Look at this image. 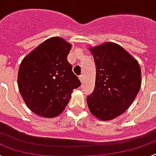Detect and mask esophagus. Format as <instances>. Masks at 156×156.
Masks as SVG:
<instances>
[{"label":"esophagus","instance_id":"esophagus-1","mask_svg":"<svg viewBox=\"0 0 156 156\" xmlns=\"http://www.w3.org/2000/svg\"><path fill=\"white\" fill-rule=\"evenodd\" d=\"M79 79L80 81H81V83H83V81H84V78H83V75H81L79 76Z\"/></svg>","mask_w":156,"mask_h":156}]
</instances>
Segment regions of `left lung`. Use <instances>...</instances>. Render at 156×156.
<instances>
[{"label": "left lung", "instance_id": "left-lung-1", "mask_svg": "<svg viewBox=\"0 0 156 156\" xmlns=\"http://www.w3.org/2000/svg\"><path fill=\"white\" fill-rule=\"evenodd\" d=\"M96 63L95 89L87 97L88 108L101 120H111L130 107L141 86L140 65L118 44L90 47Z\"/></svg>", "mask_w": 156, "mask_h": 156}]
</instances>
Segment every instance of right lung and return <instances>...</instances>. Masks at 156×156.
<instances>
[{"label": "right lung", "instance_id": "add662e5", "mask_svg": "<svg viewBox=\"0 0 156 156\" xmlns=\"http://www.w3.org/2000/svg\"><path fill=\"white\" fill-rule=\"evenodd\" d=\"M72 45L63 38L51 37L23 59L18 86L24 102L40 117L51 118L63 111L74 89L81 81L67 60Z\"/></svg>", "mask_w": 156, "mask_h": 156}]
</instances>
